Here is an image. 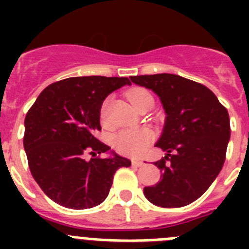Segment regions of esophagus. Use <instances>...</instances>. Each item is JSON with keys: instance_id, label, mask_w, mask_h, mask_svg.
Wrapping results in <instances>:
<instances>
[{"instance_id": "esophagus-1", "label": "esophagus", "mask_w": 249, "mask_h": 249, "mask_svg": "<svg viewBox=\"0 0 249 249\" xmlns=\"http://www.w3.org/2000/svg\"><path fill=\"white\" fill-rule=\"evenodd\" d=\"M143 160H132V166L135 167H142L143 166Z\"/></svg>"}]
</instances>
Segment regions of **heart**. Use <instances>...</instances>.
Here are the masks:
<instances>
[{"mask_svg":"<svg viewBox=\"0 0 249 249\" xmlns=\"http://www.w3.org/2000/svg\"><path fill=\"white\" fill-rule=\"evenodd\" d=\"M128 98L131 101L132 106L136 109L144 101H153L149 92H147L146 89H133V91H131L128 93ZM107 102L108 101H106L103 103L102 112H101L102 120H105L106 117ZM152 138H153V135H152L151 129L147 128V127H141V128L126 129V131L120 132L114 137L113 144L116 147V149L120 153H122V155L131 156V157H140V156H142L147 151V148H148V146L152 142Z\"/></svg>","mask_w":249,"mask_h":249,"instance_id":"b5f03b06","label":"heart"}]
</instances>
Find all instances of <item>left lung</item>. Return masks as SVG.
<instances>
[{
	"instance_id": "8db88e82",
	"label": "left lung",
	"mask_w": 249,
	"mask_h": 249,
	"mask_svg": "<svg viewBox=\"0 0 249 249\" xmlns=\"http://www.w3.org/2000/svg\"><path fill=\"white\" fill-rule=\"evenodd\" d=\"M155 92L166 120L156 147L166 156L155 162L160 181L144 187L156 206L177 208L198 199L221 172L231 137L230 116L206 86L172 73L129 77Z\"/></svg>"
}]
</instances>
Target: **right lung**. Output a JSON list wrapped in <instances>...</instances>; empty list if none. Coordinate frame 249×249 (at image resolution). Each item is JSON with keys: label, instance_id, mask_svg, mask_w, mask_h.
<instances>
[{"label": "right lung", "instance_id": "1", "mask_svg": "<svg viewBox=\"0 0 249 249\" xmlns=\"http://www.w3.org/2000/svg\"><path fill=\"white\" fill-rule=\"evenodd\" d=\"M131 85L127 77H71L46 87L25 118L23 147L41 190L66 208L102 203L113 176L131 160L96 138L101 107L109 93ZM90 152L93 159L85 160ZM101 153L110 157L96 158Z\"/></svg>", "mask_w": 249, "mask_h": 249}]
</instances>
